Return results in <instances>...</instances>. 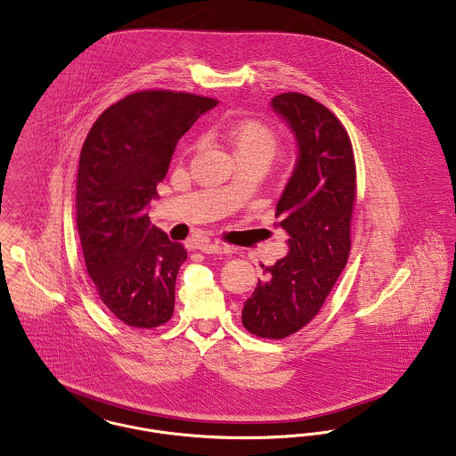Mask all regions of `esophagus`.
I'll use <instances>...</instances> for the list:
<instances>
[{"mask_svg": "<svg viewBox=\"0 0 456 456\" xmlns=\"http://www.w3.org/2000/svg\"><path fill=\"white\" fill-rule=\"evenodd\" d=\"M194 248L207 253V255H218V253H229L231 251V248L227 244H222V242L198 241Z\"/></svg>", "mask_w": 456, "mask_h": 456, "instance_id": "esophagus-1", "label": "esophagus"}]
</instances>
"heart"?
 Wrapping results in <instances>:
<instances>
[{"instance_id": "heart-1", "label": "heart", "mask_w": 456, "mask_h": 456, "mask_svg": "<svg viewBox=\"0 0 456 456\" xmlns=\"http://www.w3.org/2000/svg\"><path fill=\"white\" fill-rule=\"evenodd\" d=\"M215 135L232 148L236 160L256 159L268 163L279 148L275 131L255 118H229L220 124Z\"/></svg>"}]
</instances>
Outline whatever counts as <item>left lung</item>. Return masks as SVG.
I'll list each match as a JSON object with an SVG mask.
<instances>
[{"mask_svg":"<svg viewBox=\"0 0 456 456\" xmlns=\"http://www.w3.org/2000/svg\"><path fill=\"white\" fill-rule=\"evenodd\" d=\"M270 107L295 134L297 150L275 207V227L288 234L289 249L264 267L241 319L251 334L282 339L319 314L348 262L356 172L348 134L330 110L299 93L277 94Z\"/></svg>","mask_w":456,"mask_h":456,"instance_id":"1","label":"left lung"}]
</instances>
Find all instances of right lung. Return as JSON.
I'll return each mask as SVG.
<instances>
[{
    "label": "right lung",
    "instance_id": "add662e5",
    "mask_svg": "<svg viewBox=\"0 0 456 456\" xmlns=\"http://www.w3.org/2000/svg\"><path fill=\"white\" fill-rule=\"evenodd\" d=\"M214 107L188 93L141 91L108 107L84 141L76 207L86 268L108 310L131 327H159L174 314L188 251L151 225L148 208L177 141Z\"/></svg>",
    "mask_w": 456,
    "mask_h": 456
}]
</instances>
